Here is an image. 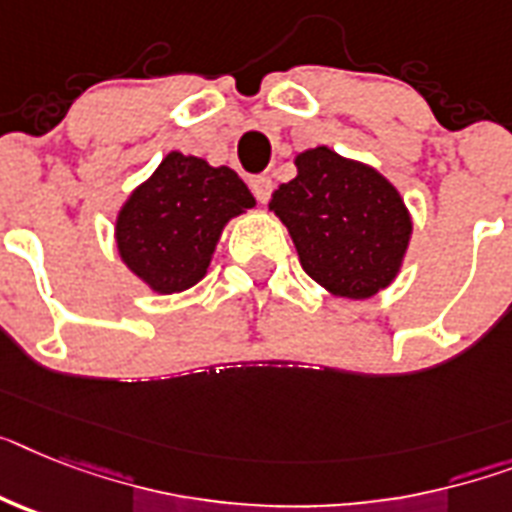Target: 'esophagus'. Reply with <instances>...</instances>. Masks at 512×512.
Segmentation results:
<instances>
[{
    "label": "esophagus",
    "instance_id": "esophagus-1",
    "mask_svg": "<svg viewBox=\"0 0 512 512\" xmlns=\"http://www.w3.org/2000/svg\"><path fill=\"white\" fill-rule=\"evenodd\" d=\"M251 193L256 196V201L266 204L269 196H272V177H266V175L251 177Z\"/></svg>",
    "mask_w": 512,
    "mask_h": 512
}]
</instances>
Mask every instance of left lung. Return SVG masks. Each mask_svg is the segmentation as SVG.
I'll return each instance as SVG.
<instances>
[{
  "instance_id": "obj_1",
  "label": "left lung",
  "mask_w": 512,
  "mask_h": 512,
  "mask_svg": "<svg viewBox=\"0 0 512 512\" xmlns=\"http://www.w3.org/2000/svg\"><path fill=\"white\" fill-rule=\"evenodd\" d=\"M298 175L272 193L311 280L342 298H371L395 280L411 240L403 198L377 170L327 146L295 159Z\"/></svg>"
}]
</instances>
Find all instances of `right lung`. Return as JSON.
<instances>
[{"instance_id": "add662e5", "label": "right lung", "mask_w": 512, "mask_h": 512, "mask_svg": "<svg viewBox=\"0 0 512 512\" xmlns=\"http://www.w3.org/2000/svg\"><path fill=\"white\" fill-rule=\"evenodd\" d=\"M251 206V190L230 167L172 151L122 206L117 248L151 290L180 293L206 274L227 219Z\"/></svg>"}]
</instances>
